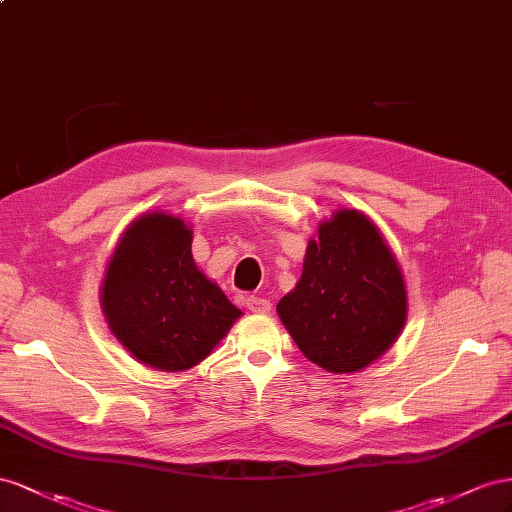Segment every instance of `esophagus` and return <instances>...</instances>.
Listing matches in <instances>:
<instances>
[{
    "instance_id": "34e87169",
    "label": "esophagus",
    "mask_w": 512,
    "mask_h": 512,
    "mask_svg": "<svg viewBox=\"0 0 512 512\" xmlns=\"http://www.w3.org/2000/svg\"><path fill=\"white\" fill-rule=\"evenodd\" d=\"M244 306H246V309L251 311V313H259V315L270 313V309H272L270 300L261 298V296H246V298H244Z\"/></svg>"
}]
</instances>
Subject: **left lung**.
<instances>
[{"label": "left lung", "instance_id": "left-lung-1", "mask_svg": "<svg viewBox=\"0 0 512 512\" xmlns=\"http://www.w3.org/2000/svg\"><path fill=\"white\" fill-rule=\"evenodd\" d=\"M276 311L311 362L330 373H354L397 341L407 296L382 233L358 210H341L319 225L302 279Z\"/></svg>", "mask_w": 512, "mask_h": 512}]
</instances>
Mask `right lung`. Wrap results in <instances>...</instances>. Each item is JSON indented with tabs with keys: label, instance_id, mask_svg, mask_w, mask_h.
I'll return each mask as SVG.
<instances>
[{
	"label": "right lung",
	"instance_id": "right-lung-1",
	"mask_svg": "<svg viewBox=\"0 0 512 512\" xmlns=\"http://www.w3.org/2000/svg\"><path fill=\"white\" fill-rule=\"evenodd\" d=\"M191 244L193 231L180 218L143 214L115 248L102 285L111 332L152 369L195 367L240 317L197 270Z\"/></svg>",
	"mask_w": 512,
	"mask_h": 512
}]
</instances>
